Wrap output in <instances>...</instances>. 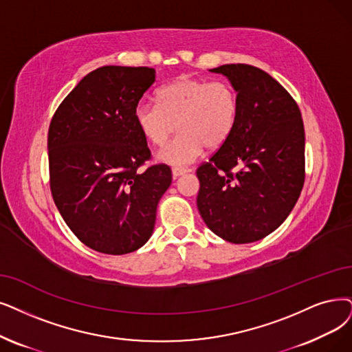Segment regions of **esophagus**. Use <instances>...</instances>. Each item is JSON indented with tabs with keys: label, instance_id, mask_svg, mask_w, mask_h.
<instances>
[{
	"label": "esophagus",
	"instance_id": "1",
	"mask_svg": "<svg viewBox=\"0 0 352 352\" xmlns=\"http://www.w3.org/2000/svg\"><path fill=\"white\" fill-rule=\"evenodd\" d=\"M188 170L186 168H184V167H173L172 168V175H173V177L176 179V177H179V176H182V175H185Z\"/></svg>",
	"mask_w": 352,
	"mask_h": 352
}]
</instances>
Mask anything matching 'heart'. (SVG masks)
Returning <instances> with one entry per match:
<instances>
[{"instance_id":"obj_1","label":"heart","mask_w":352,"mask_h":352,"mask_svg":"<svg viewBox=\"0 0 352 352\" xmlns=\"http://www.w3.org/2000/svg\"><path fill=\"white\" fill-rule=\"evenodd\" d=\"M157 105L142 102L134 112L137 129L162 147L176 129L173 142L157 159L170 166L192 163L206 147L218 150L232 135L240 116V98L228 80L180 76L157 91Z\"/></svg>"}]
</instances>
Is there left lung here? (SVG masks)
Instances as JSON below:
<instances>
[{"label":"left lung","instance_id":"left-lung-1","mask_svg":"<svg viewBox=\"0 0 352 352\" xmlns=\"http://www.w3.org/2000/svg\"><path fill=\"white\" fill-rule=\"evenodd\" d=\"M210 72L227 76L240 98L230 140L196 176L199 214L225 241L247 244L277 230L305 184V129L292 95L264 70L244 63Z\"/></svg>","mask_w":352,"mask_h":352}]
</instances>
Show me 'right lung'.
<instances>
[{"label": "right lung", "mask_w": 352, "mask_h": 352, "mask_svg": "<svg viewBox=\"0 0 352 352\" xmlns=\"http://www.w3.org/2000/svg\"><path fill=\"white\" fill-rule=\"evenodd\" d=\"M154 80L153 67H98L50 121L53 201L78 240L104 254H127L147 243L157 204L172 184L167 164L140 170L151 153L134 112Z\"/></svg>", "instance_id": "right-lung-1"}]
</instances>
